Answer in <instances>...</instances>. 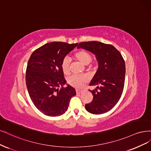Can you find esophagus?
<instances>
[{
	"label": "esophagus",
	"instance_id": "esophagus-1",
	"mask_svg": "<svg viewBox=\"0 0 151 151\" xmlns=\"http://www.w3.org/2000/svg\"><path fill=\"white\" fill-rule=\"evenodd\" d=\"M82 92H83V91H82V90L76 89V93H77V94H80V93H81Z\"/></svg>",
	"mask_w": 151,
	"mask_h": 151
}]
</instances>
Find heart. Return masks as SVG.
Listing matches in <instances>:
<instances>
[{
    "instance_id": "obj_1",
    "label": "heart",
    "mask_w": 151,
    "mask_h": 151,
    "mask_svg": "<svg viewBox=\"0 0 151 151\" xmlns=\"http://www.w3.org/2000/svg\"><path fill=\"white\" fill-rule=\"evenodd\" d=\"M74 58L77 60L84 65L89 64L92 59L91 55L84 50H79L77 52L74 54ZM61 68L64 73L66 75H68L70 73V61L67 58L63 59L61 64ZM87 81V78L84 76L74 75L69 77L68 82L69 84L74 87L81 88L84 85L85 83Z\"/></svg>"
}]
</instances>
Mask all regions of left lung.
Segmentation results:
<instances>
[{
    "label": "left lung",
    "instance_id": "left-lung-1",
    "mask_svg": "<svg viewBox=\"0 0 151 151\" xmlns=\"http://www.w3.org/2000/svg\"><path fill=\"white\" fill-rule=\"evenodd\" d=\"M84 49L96 55L98 69L90 86H96L91 91L93 100L85 106L87 111L102 114L112 109L120 99L126 75L125 62L114 47L97 41L81 42L77 49Z\"/></svg>",
    "mask_w": 151,
    "mask_h": 151
}]
</instances>
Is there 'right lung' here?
Returning a JSON list of instances; mask_svg holds the SVG:
<instances>
[{"label":"right lung","instance_id":"add662e5","mask_svg":"<svg viewBox=\"0 0 151 151\" xmlns=\"http://www.w3.org/2000/svg\"><path fill=\"white\" fill-rule=\"evenodd\" d=\"M53 42L36 49L30 55L26 69V86L34 106L46 116H59L76 95L74 87L66 84L61 64L77 45Z\"/></svg>","mask_w":151,"mask_h":151}]
</instances>
